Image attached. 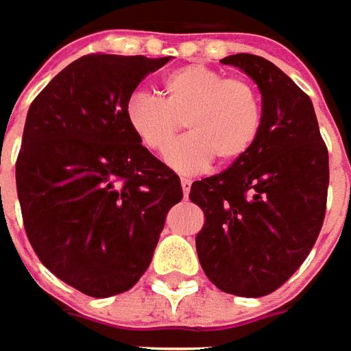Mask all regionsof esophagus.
<instances>
[{
  "mask_svg": "<svg viewBox=\"0 0 351 351\" xmlns=\"http://www.w3.org/2000/svg\"><path fill=\"white\" fill-rule=\"evenodd\" d=\"M181 189H183V195L187 196L191 193V180L187 178H181Z\"/></svg>",
  "mask_w": 351,
  "mask_h": 351,
  "instance_id": "1",
  "label": "esophagus"
}]
</instances>
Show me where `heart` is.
<instances>
[{"mask_svg": "<svg viewBox=\"0 0 351 351\" xmlns=\"http://www.w3.org/2000/svg\"><path fill=\"white\" fill-rule=\"evenodd\" d=\"M124 117L136 140L155 155L170 149L183 120L189 136L168 155V162L181 171L204 170L213 158L219 164L242 160L263 124L255 88L204 64L181 66L164 77L162 98L134 94Z\"/></svg>", "mask_w": 351, "mask_h": 351, "instance_id": "obj_1", "label": "heart"}]
</instances>
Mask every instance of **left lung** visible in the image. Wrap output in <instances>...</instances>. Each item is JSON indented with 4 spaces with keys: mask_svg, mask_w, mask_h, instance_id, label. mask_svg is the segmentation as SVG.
<instances>
[{
    "mask_svg": "<svg viewBox=\"0 0 351 351\" xmlns=\"http://www.w3.org/2000/svg\"><path fill=\"white\" fill-rule=\"evenodd\" d=\"M221 62L257 83L263 124L242 160L191 185L189 198L206 217L196 251L215 287L265 297L297 272L319 236L329 153L312 100L282 69L245 52Z\"/></svg>",
    "mask_w": 351,
    "mask_h": 351,
    "instance_id": "1",
    "label": "left lung"
}]
</instances>
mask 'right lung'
<instances>
[{"instance_id":"add662e5","label":"right lung","mask_w":351,"mask_h":351,"mask_svg":"<svg viewBox=\"0 0 351 351\" xmlns=\"http://www.w3.org/2000/svg\"><path fill=\"white\" fill-rule=\"evenodd\" d=\"M168 60L86 54L29 106L16 158L24 228L45 267L88 297L138 283L166 213L183 198L178 173L124 117L136 86Z\"/></svg>"}]
</instances>
